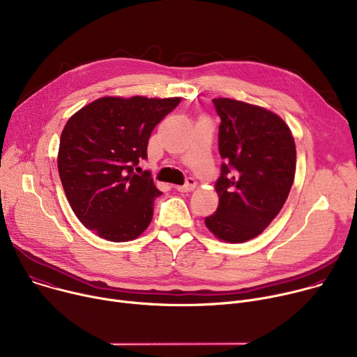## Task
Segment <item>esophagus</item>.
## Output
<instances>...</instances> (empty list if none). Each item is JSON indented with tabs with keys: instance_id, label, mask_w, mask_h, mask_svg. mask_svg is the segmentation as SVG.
I'll return each instance as SVG.
<instances>
[{
	"instance_id": "esophagus-1",
	"label": "esophagus",
	"mask_w": 357,
	"mask_h": 357,
	"mask_svg": "<svg viewBox=\"0 0 357 357\" xmlns=\"http://www.w3.org/2000/svg\"><path fill=\"white\" fill-rule=\"evenodd\" d=\"M195 188H197V182H195V179H192V178H188L185 185H178V186H175V189H176L178 192H192Z\"/></svg>"
}]
</instances>
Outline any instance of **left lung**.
I'll use <instances>...</instances> for the list:
<instances>
[{"mask_svg":"<svg viewBox=\"0 0 357 357\" xmlns=\"http://www.w3.org/2000/svg\"><path fill=\"white\" fill-rule=\"evenodd\" d=\"M219 153L225 164L215 183L219 205L205 218L219 241L242 243L261 235L283 208L296 171V145L275 112L231 98L213 100Z\"/></svg>","mask_w":357,"mask_h":357,"instance_id":"obj_1","label":"left lung"}]
</instances>
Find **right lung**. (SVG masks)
<instances>
[{
	"instance_id": "obj_1",
	"label": "right lung",
	"mask_w": 357,
	"mask_h": 357,
	"mask_svg": "<svg viewBox=\"0 0 357 357\" xmlns=\"http://www.w3.org/2000/svg\"><path fill=\"white\" fill-rule=\"evenodd\" d=\"M179 102V96H102L67 121L58 172L85 228L111 242L134 241L148 228L160 190L148 172L134 174V167L146 158L153 128Z\"/></svg>"
}]
</instances>
